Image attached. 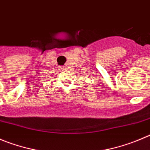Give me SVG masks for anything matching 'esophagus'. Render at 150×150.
I'll list each match as a JSON object with an SVG mask.
<instances>
[{
  "label": "esophagus",
  "instance_id": "obj_1",
  "mask_svg": "<svg viewBox=\"0 0 150 150\" xmlns=\"http://www.w3.org/2000/svg\"><path fill=\"white\" fill-rule=\"evenodd\" d=\"M60 69H61V71L66 70V67H60Z\"/></svg>",
  "mask_w": 150,
  "mask_h": 150
}]
</instances>
